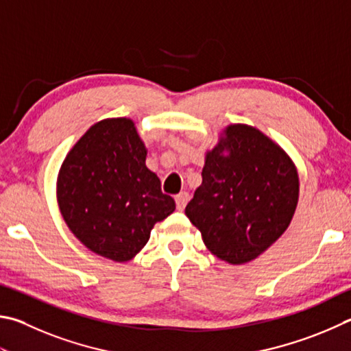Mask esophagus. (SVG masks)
Wrapping results in <instances>:
<instances>
[{
  "instance_id": "1",
  "label": "esophagus",
  "mask_w": 351,
  "mask_h": 351,
  "mask_svg": "<svg viewBox=\"0 0 351 351\" xmlns=\"http://www.w3.org/2000/svg\"><path fill=\"white\" fill-rule=\"evenodd\" d=\"M175 202H176V208L180 210H184V207L187 206V202H189V193L187 192H181L180 195H178L176 197H175Z\"/></svg>"
}]
</instances>
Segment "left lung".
I'll list each match as a JSON object with an SVG mask.
<instances>
[{
    "mask_svg": "<svg viewBox=\"0 0 351 351\" xmlns=\"http://www.w3.org/2000/svg\"><path fill=\"white\" fill-rule=\"evenodd\" d=\"M299 199L289 154L248 124H228L206 152L202 184L186 215L216 258L242 265L282 237Z\"/></svg>",
    "mask_w": 351,
    "mask_h": 351,
    "instance_id": "obj_1",
    "label": "left lung"
}]
</instances>
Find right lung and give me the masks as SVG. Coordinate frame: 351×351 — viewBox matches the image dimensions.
I'll list each match as a JSON object with an SVG mask.
<instances>
[{
	"label": "right lung",
	"mask_w": 351,
	"mask_h": 351,
	"mask_svg": "<svg viewBox=\"0 0 351 351\" xmlns=\"http://www.w3.org/2000/svg\"><path fill=\"white\" fill-rule=\"evenodd\" d=\"M145 158L135 121L106 118L75 143L56 178V201L69 230L114 263L135 258L156 222L175 212L173 197L161 192Z\"/></svg>",
	"instance_id": "1"
}]
</instances>
